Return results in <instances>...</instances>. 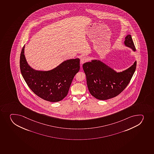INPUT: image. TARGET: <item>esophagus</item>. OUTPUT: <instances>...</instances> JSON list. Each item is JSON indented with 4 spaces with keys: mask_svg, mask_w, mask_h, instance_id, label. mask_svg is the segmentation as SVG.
Masks as SVG:
<instances>
[{
    "mask_svg": "<svg viewBox=\"0 0 154 154\" xmlns=\"http://www.w3.org/2000/svg\"><path fill=\"white\" fill-rule=\"evenodd\" d=\"M88 60V59L87 57L83 56L80 59V63L81 64H83L84 63L86 62Z\"/></svg>",
    "mask_w": 154,
    "mask_h": 154,
    "instance_id": "1",
    "label": "esophagus"
}]
</instances>
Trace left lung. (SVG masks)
<instances>
[{
  "label": "left lung",
  "mask_w": 154,
  "mask_h": 154,
  "mask_svg": "<svg viewBox=\"0 0 154 154\" xmlns=\"http://www.w3.org/2000/svg\"><path fill=\"white\" fill-rule=\"evenodd\" d=\"M125 44L136 51L131 35L125 38ZM137 62L127 70L116 73L101 62L93 60L83 65L87 86L90 94L96 99L107 100L119 94L126 88L134 74Z\"/></svg>",
  "instance_id": "8db88e82"
}]
</instances>
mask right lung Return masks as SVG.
<instances>
[{
    "label": "right lung",
    "instance_id": "obj_1",
    "mask_svg": "<svg viewBox=\"0 0 154 154\" xmlns=\"http://www.w3.org/2000/svg\"><path fill=\"white\" fill-rule=\"evenodd\" d=\"M24 46L20 56V69L29 88L42 99L58 102L68 93L72 81L80 69L79 59L68 60L49 71H38L31 68L24 55Z\"/></svg>",
    "mask_w": 154,
    "mask_h": 154
}]
</instances>
